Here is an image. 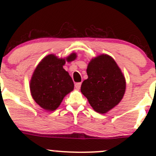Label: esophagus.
<instances>
[{
    "mask_svg": "<svg viewBox=\"0 0 156 156\" xmlns=\"http://www.w3.org/2000/svg\"><path fill=\"white\" fill-rule=\"evenodd\" d=\"M81 82H78V83H75V87L76 89L79 90L80 88H81Z\"/></svg>",
    "mask_w": 156,
    "mask_h": 156,
    "instance_id": "esophagus-1",
    "label": "esophagus"
}]
</instances>
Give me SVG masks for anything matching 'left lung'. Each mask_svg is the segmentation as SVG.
Here are the masks:
<instances>
[{
    "mask_svg": "<svg viewBox=\"0 0 156 156\" xmlns=\"http://www.w3.org/2000/svg\"><path fill=\"white\" fill-rule=\"evenodd\" d=\"M87 79L84 80L81 91L96 112L106 113L123 98L126 83L115 61L108 55L94 58L88 64Z\"/></svg>",
    "mask_w": 156,
    "mask_h": 156,
    "instance_id": "obj_1",
    "label": "left lung"
}]
</instances>
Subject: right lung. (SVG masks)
I'll list each match as a JSON object with an SVG mask.
<instances>
[{"label":"right lung","instance_id":"add662e5","mask_svg":"<svg viewBox=\"0 0 156 156\" xmlns=\"http://www.w3.org/2000/svg\"><path fill=\"white\" fill-rule=\"evenodd\" d=\"M76 54L66 58L74 60ZM66 60L50 54L42 59L34 70L30 82V90L34 101L41 108L53 111L59 107L64 97L74 89V83L63 69Z\"/></svg>","mask_w":156,"mask_h":156}]
</instances>
